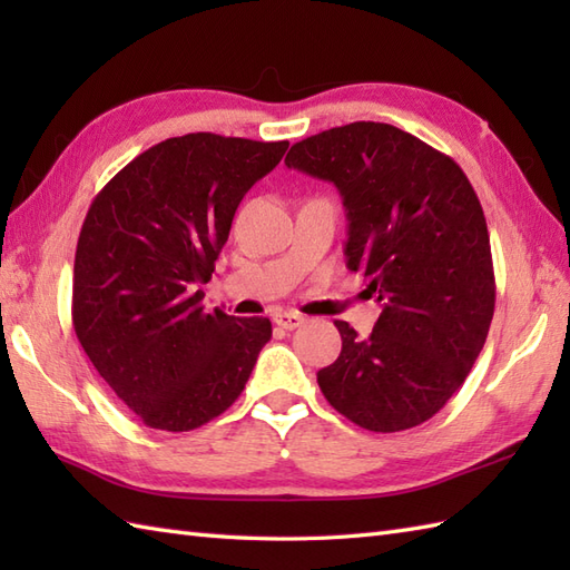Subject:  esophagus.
<instances>
[{"label": "esophagus", "instance_id": "obj_1", "mask_svg": "<svg viewBox=\"0 0 570 570\" xmlns=\"http://www.w3.org/2000/svg\"><path fill=\"white\" fill-rule=\"evenodd\" d=\"M274 323L284 331H294L301 323H304V316H298V313H294V311H278V313H274Z\"/></svg>", "mask_w": 570, "mask_h": 570}]
</instances>
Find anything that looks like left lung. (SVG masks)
<instances>
[{"instance_id": "8db88e82", "label": "left lung", "mask_w": 570, "mask_h": 570, "mask_svg": "<svg viewBox=\"0 0 570 570\" xmlns=\"http://www.w3.org/2000/svg\"><path fill=\"white\" fill-rule=\"evenodd\" d=\"M286 166L341 190L347 269L365 274L382 304L367 337L335 321L343 350L318 372L321 392L367 431L414 429L463 386L492 323V252L475 190L451 156L382 122L296 141Z\"/></svg>"}]
</instances>
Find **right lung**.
Masks as SVG:
<instances>
[{
    "instance_id": "obj_1",
    "label": "right lung",
    "mask_w": 570,
    "mask_h": 570,
    "mask_svg": "<svg viewBox=\"0 0 570 570\" xmlns=\"http://www.w3.org/2000/svg\"><path fill=\"white\" fill-rule=\"evenodd\" d=\"M288 141L210 131L166 139L95 196L72 269V328L112 392L159 431H193L245 390L269 318L205 313L245 193Z\"/></svg>"
}]
</instances>
